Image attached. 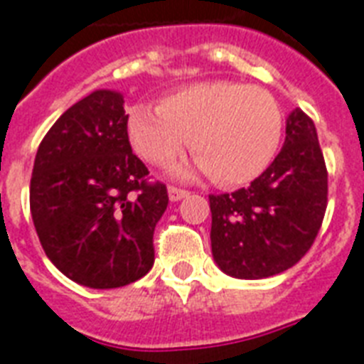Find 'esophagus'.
I'll use <instances>...</instances> for the list:
<instances>
[{"label":"esophagus","instance_id":"obj_1","mask_svg":"<svg viewBox=\"0 0 364 364\" xmlns=\"http://www.w3.org/2000/svg\"><path fill=\"white\" fill-rule=\"evenodd\" d=\"M168 196H170L171 202H179V200L187 198L188 193L187 191H183V188H177V187H168Z\"/></svg>","mask_w":364,"mask_h":364}]
</instances>
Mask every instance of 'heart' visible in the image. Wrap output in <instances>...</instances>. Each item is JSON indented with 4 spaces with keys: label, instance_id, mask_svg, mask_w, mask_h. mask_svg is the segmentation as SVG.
<instances>
[{
    "label": "heart",
    "instance_id": "b5f03b06",
    "mask_svg": "<svg viewBox=\"0 0 364 364\" xmlns=\"http://www.w3.org/2000/svg\"><path fill=\"white\" fill-rule=\"evenodd\" d=\"M126 134L139 156L159 166L177 159L191 137L196 162L177 168V176L210 173L217 185L232 187L257 179L276 159L283 113L266 88L204 81L168 94L159 107L134 105Z\"/></svg>",
    "mask_w": 364,
    "mask_h": 364
}]
</instances>
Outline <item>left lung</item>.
Masks as SVG:
<instances>
[{"mask_svg":"<svg viewBox=\"0 0 364 364\" xmlns=\"http://www.w3.org/2000/svg\"><path fill=\"white\" fill-rule=\"evenodd\" d=\"M210 210L211 253L225 274L262 279L296 264L327 210V168L310 117L291 111L274 162L247 188L211 194Z\"/></svg>","mask_w":364,"mask_h":364,"instance_id":"left-lung-1","label":"left lung"}]
</instances>
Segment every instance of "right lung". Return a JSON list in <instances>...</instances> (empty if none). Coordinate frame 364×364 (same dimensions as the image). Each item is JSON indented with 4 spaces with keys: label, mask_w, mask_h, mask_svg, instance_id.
I'll use <instances>...</instances> for the list:
<instances>
[{
    "label": "right lung",
    "mask_w": 364,
    "mask_h": 364,
    "mask_svg": "<svg viewBox=\"0 0 364 364\" xmlns=\"http://www.w3.org/2000/svg\"><path fill=\"white\" fill-rule=\"evenodd\" d=\"M124 98L100 88L73 104L43 137L30 210L45 255L71 282L115 289L154 262L153 234L168 205L162 183L132 153Z\"/></svg>",
    "instance_id": "add662e5"
}]
</instances>
